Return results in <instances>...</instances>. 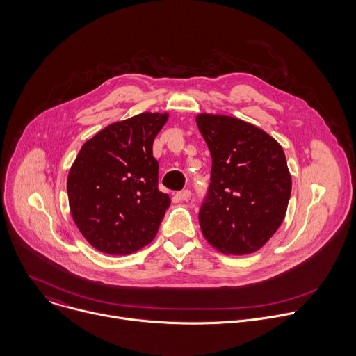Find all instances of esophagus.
<instances>
[{"instance_id":"1","label":"esophagus","mask_w":356,"mask_h":356,"mask_svg":"<svg viewBox=\"0 0 356 356\" xmlns=\"http://www.w3.org/2000/svg\"><path fill=\"white\" fill-rule=\"evenodd\" d=\"M190 195H191V191H190L188 188H186V190H181V191L176 193L175 198H176L177 201H187V200L190 198Z\"/></svg>"}]
</instances>
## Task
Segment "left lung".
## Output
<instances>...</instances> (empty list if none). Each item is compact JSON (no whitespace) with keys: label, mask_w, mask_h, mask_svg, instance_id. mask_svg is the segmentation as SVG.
<instances>
[{"label":"left lung","mask_w":356,"mask_h":356,"mask_svg":"<svg viewBox=\"0 0 356 356\" xmlns=\"http://www.w3.org/2000/svg\"><path fill=\"white\" fill-rule=\"evenodd\" d=\"M197 125L213 158L198 213L202 235L231 255L261 249L284 220L291 177L282 146L258 127L200 114Z\"/></svg>","instance_id":"left-lung-1"}]
</instances>
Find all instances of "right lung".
<instances>
[{
  "mask_svg": "<svg viewBox=\"0 0 356 356\" xmlns=\"http://www.w3.org/2000/svg\"><path fill=\"white\" fill-rule=\"evenodd\" d=\"M168 114L142 113L99 131L80 149L69 172L73 220L99 252L129 255L150 243L170 206L159 190L152 154Z\"/></svg>",
  "mask_w": 356,
  "mask_h": 356,
  "instance_id": "obj_1",
  "label": "right lung"
}]
</instances>
